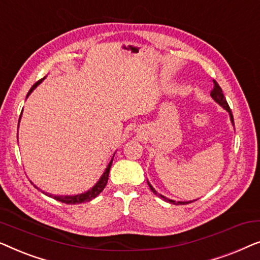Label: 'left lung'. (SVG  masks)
<instances>
[{"label": "left lung", "instance_id": "obj_1", "mask_svg": "<svg viewBox=\"0 0 260 260\" xmlns=\"http://www.w3.org/2000/svg\"><path fill=\"white\" fill-rule=\"evenodd\" d=\"M213 90L211 91V97L214 99V101L218 103L219 105H221L223 109L226 110L227 112L230 113V117H231V122H232V124L234 125V120H233V115H232V111H231V109H230V106H229V104H227V102H226V98H225V95H223V93H222V90H221V87L219 86V84L216 83L215 80H213ZM148 184H149V187H150V189H151V191L154 194H156L157 195V197H161L163 200L165 201H167V202H170V204H173V205H186V204H189V202H191V201H186V202H182V201H174V200H170V199H167L166 197H163V195H161V194H158L157 191H156L155 189H154V187L151 186L150 183H149V181H148Z\"/></svg>", "mask_w": 260, "mask_h": 260}]
</instances>
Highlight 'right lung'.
Instances as JSON below:
<instances>
[{
    "mask_svg": "<svg viewBox=\"0 0 260 260\" xmlns=\"http://www.w3.org/2000/svg\"><path fill=\"white\" fill-rule=\"evenodd\" d=\"M44 79H45V78H42V79L37 81V83H35V84L33 85V86H31L29 92H28L27 97L31 93V92H33L34 88L37 87L38 85L40 84L41 81L44 80ZM21 115H22V113H21ZM21 115H20V118H21ZM113 156H115V155H113ZM112 161H113V157L111 158V161H110L108 167H106L104 174H103L102 177H101V179H99L98 182L95 183L94 186L91 188V189H88V190L86 191V193L78 194V195H72V197H69V195H65V197H62V195H52V194H49V193H46V191H42V190L40 189V188H38L37 186H34V187L37 188V189L41 190L42 193H44L45 195H47V197L54 198L56 201L63 202V204H67V205H78V204H83V202H88V201H91L92 199H94L95 197H98V195L101 194L102 191H103V189H104V188H105L106 183H108V180H109V173H110V168H111Z\"/></svg>",
    "mask_w": 260,
    "mask_h": 260,
    "instance_id": "1",
    "label": "right lung"
}]
</instances>
